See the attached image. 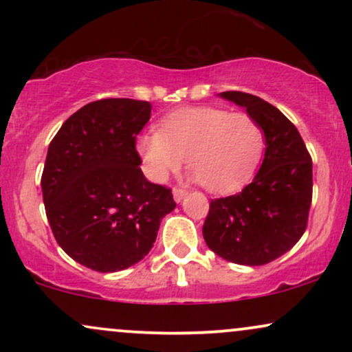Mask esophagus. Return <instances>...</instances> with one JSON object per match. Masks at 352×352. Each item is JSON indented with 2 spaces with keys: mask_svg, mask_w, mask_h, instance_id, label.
Here are the masks:
<instances>
[{
  "mask_svg": "<svg viewBox=\"0 0 352 352\" xmlns=\"http://www.w3.org/2000/svg\"><path fill=\"white\" fill-rule=\"evenodd\" d=\"M185 195H187V190L179 188V187L173 188V200L175 201H182V199H184Z\"/></svg>",
  "mask_w": 352,
  "mask_h": 352,
  "instance_id": "esophagus-1",
  "label": "esophagus"
}]
</instances>
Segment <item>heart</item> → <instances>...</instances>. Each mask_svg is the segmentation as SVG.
Here are the masks:
<instances>
[{"mask_svg":"<svg viewBox=\"0 0 352 352\" xmlns=\"http://www.w3.org/2000/svg\"><path fill=\"white\" fill-rule=\"evenodd\" d=\"M145 170L164 182L187 162L205 188L227 193L253 177L265 148V132L252 116L218 107H187L172 112L159 132L137 144Z\"/></svg>","mask_w":352,"mask_h":352,"instance_id":"1","label":"heart"}]
</instances>
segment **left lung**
<instances>
[{"label": "left lung", "instance_id": "8db88e82", "mask_svg": "<svg viewBox=\"0 0 352 352\" xmlns=\"http://www.w3.org/2000/svg\"><path fill=\"white\" fill-rule=\"evenodd\" d=\"M221 98L246 109L265 132V159L252 184L236 195L210 201L205 243L236 265L260 266L300 241L313 199V162L294 124L256 96L240 91Z\"/></svg>", "mask_w": 352, "mask_h": 352}]
</instances>
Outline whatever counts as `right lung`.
Masks as SVG:
<instances>
[{
	"label": "right lung",
	"instance_id": "obj_1",
	"mask_svg": "<svg viewBox=\"0 0 352 352\" xmlns=\"http://www.w3.org/2000/svg\"><path fill=\"white\" fill-rule=\"evenodd\" d=\"M147 100L100 99L74 112L47 148L41 177L52 235L74 261L120 272L151 252L172 190L140 170L135 140L151 119Z\"/></svg>",
	"mask_w": 352,
	"mask_h": 352
}]
</instances>
